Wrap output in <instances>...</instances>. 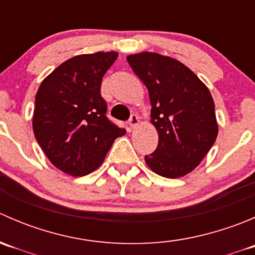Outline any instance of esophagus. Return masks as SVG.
Returning <instances> with one entry per match:
<instances>
[{
    "mask_svg": "<svg viewBox=\"0 0 255 255\" xmlns=\"http://www.w3.org/2000/svg\"><path fill=\"white\" fill-rule=\"evenodd\" d=\"M128 123H129L130 128H135L138 125H139V117H138L137 115H132L130 116L129 121H128Z\"/></svg>",
    "mask_w": 255,
    "mask_h": 255,
    "instance_id": "esophagus-1",
    "label": "esophagus"
}]
</instances>
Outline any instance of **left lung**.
Listing matches in <instances>:
<instances>
[{"mask_svg":"<svg viewBox=\"0 0 255 255\" xmlns=\"http://www.w3.org/2000/svg\"><path fill=\"white\" fill-rule=\"evenodd\" d=\"M127 61L145 85L150 99V122L159 142L145 155L158 175L176 179L194 170L218 134L215 104L206 85L187 66L170 56L143 51Z\"/></svg>","mask_w":255,"mask_h":255,"instance_id":"obj_1","label":"left lung"}]
</instances>
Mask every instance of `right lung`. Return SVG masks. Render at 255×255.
Wrapping results in <instances>:
<instances>
[{"label": "right lung", "instance_id": "obj_1", "mask_svg": "<svg viewBox=\"0 0 255 255\" xmlns=\"http://www.w3.org/2000/svg\"><path fill=\"white\" fill-rule=\"evenodd\" d=\"M116 51L76 55L42 81L33 113V132L50 163L71 176H84L104 161L126 129L106 117L102 78Z\"/></svg>", "mask_w": 255, "mask_h": 255}]
</instances>
